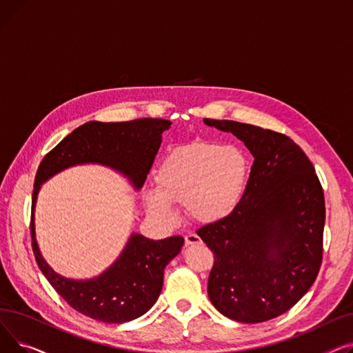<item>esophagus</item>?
<instances>
[{
  "label": "esophagus",
  "mask_w": 353,
  "mask_h": 353,
  "mask_svg": "<svg viewBox=\"0 0 353 353\" xmlns=\"http://www.w3.org/2000/svg\"><path fill=\"white\" fill-rule=\"evenodd\" d=\"M184 242H186V245H199L201 243V239L196 233H189L184 236Z\"/></svg>",
  "instance_id": "esophagus-1"
}]
</instances>
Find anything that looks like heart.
I'll use <instances>...</instances> for the list:
<instances>
[{
	"label": "heart",
	"mask_w": 353,
	"mask_h": 353,
	"mask_svg": "<svg viewBox=\"0 0 353 353\" xmlns=\"http://www.w3.org/2000/svg\"><path fill=\"white\" fill-rule=\"evenodd\" d=\"M248 160L236 147L193 143L174 148L156 173L157 192L147 194L156 214L174 220L170 201L181 203L196 220L214 221L228 216L242 200Z\"/></svg>",
	"instance_id": "b5f03b06"
}]
</instances>
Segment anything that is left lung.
<instances>
[{
    "label": "left lung",
    "mask_w": 353,
    "mask_h": 353,
    "mask_svg": "<svg viewBox=\"0 0 353 353\" xmlns=\"http://www.w3.org/2000/svg\"><path fill=\"white\" fill-rule=\"evenodd\" d=\"M205 123L234 134L254 157L234 210L196 230L214 256L209 298L233 321L265 322L293 307L316 281L323 259L322 184L286 134L232 120Z\"/></svg>",
    "instance_id": "1"
}]
</instances>
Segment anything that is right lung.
<instances>
[{"label": "right lung", "mask_w": 353, "mask_h": 353, "mask_svg": "<svg viewBox=\"0 0 353 353\" xmlns=\"http://www.w3.org/2000/svg\"><path fill=\"white\" fill-rule=\"evenodd\" d=\"M170 120L143 117L120 123L88 121L63 139L41 160L37 169L32 205L40 184L72 164L101 163L123 172L140 189L154 163L161 133ZM31 246L35 262L61 298L85 316L123 323L144 314L157 301L163 286L165 265L179 254L184 239L170 236L150 240L133 234L116 263L96 279L76 282L59 276L48 268L35 242L31 212Z\"/></svg>", "instance_id": "1"}]
</instances>
